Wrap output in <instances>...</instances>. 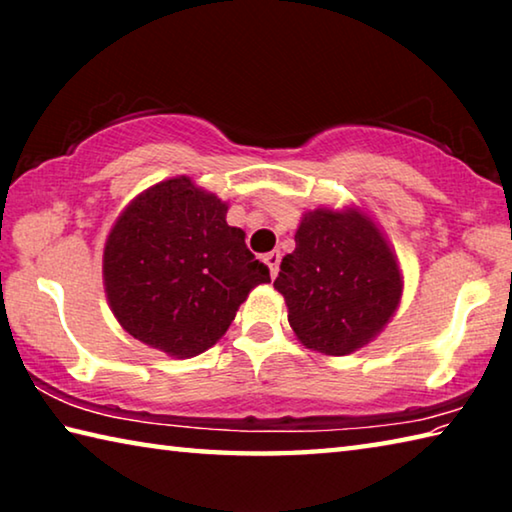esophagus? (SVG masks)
<instances>
[{
  "mask_svg": "<svg viewBox=\"0 0 512 512\" xmlns=\"http://www.w3.org/2000/svg\"><path fill=\"white\" fill-rule=\"evenodd\" d=\"M264 262L268 264V268H271V277H275L277 271H280V250H271V253H266Z\"/></svg>",
  "mask_w": 512,
  "mask_h": 512,
  "instance_id": "esophagus-1",
  "label": "esophagus"
}]
</instances>
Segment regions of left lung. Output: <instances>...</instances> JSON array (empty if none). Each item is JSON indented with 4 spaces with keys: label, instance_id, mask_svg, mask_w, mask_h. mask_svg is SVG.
<instances>
[{
    "label": "left lung",
    "instance_id": "obj_1",
    "mask_svg": "<svg viewBox=\"0 0 512 512\" xmlns=\"http://www.w3.org/2000/svg\"><path fill=\"white\" fill-rule=\"evenodd\" d=\"M273 287L300 343L343 357L386 327L400 305L402 275L370 216L318 207L302 214L296 250L282 259Z\"/></svg>",
    "mask_w": 512,
    "mask_h": 512
}]
</instances>
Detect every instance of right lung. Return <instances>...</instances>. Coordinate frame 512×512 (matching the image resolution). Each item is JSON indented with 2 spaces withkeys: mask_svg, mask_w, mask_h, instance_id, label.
Returning <instances> with one entry per match:
<instances>
[{
  "mask_svg": "<svg viewBox=\"0 0 512 512\" xmlns=\"http://www.w3.org/2000/svg\"><path fill=\"white\" fill-rule=\"evenodd\" d=\"M225 214L228 205L187 176L149 187L121 212L103 248V284L137 341L196 357L228 332L248 293L271 282Z\"/></svg>",
  "mask_w": 512,
  "mask_h": 512,
  "instance_id": "1",
  "label": "right lung"
}]
</instances>
